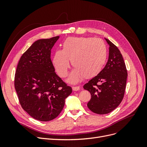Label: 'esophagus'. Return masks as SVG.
<instances>
[{
  "label": "esophagus",
  "mask_w": 147,
  "mask_h": 147,
  "mask_svg": "<svg viewBox=\"0 0 147 147\" xmlns=\"http://www.w3.org/2000/svg\"><path fill=\"white\" fill-rule=\"evenodd\" d=\"M80 89V86H73V87H72V90H73V91H79Z\"/></svg>",
  "instance_id": "1"
}]
</instances>
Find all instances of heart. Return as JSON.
Instances as JSON below:
<instances>
[{"instance_id": "heart-1", "label": "heart", "mask_w": 147, "mask_h": 147, "mask_svg": "<svg viewBox=\"0 0 147 147\" xmlns=\"http://www.w3.org/2000/svg\"><path fill=\"white\" fill-rule=\"evenodd\" d=\"M107 58V48L100 38L70 37L62 44V50H56L53 64L60 77H65L70 67L69 60L74 69L67 81L76 83L84 77L90 78L98 75L104 68Z\"/></svg>"}]
</instances>
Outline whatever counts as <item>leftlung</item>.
<instances>
[{
    "label": "left lung",
    "instance_id": "8db88e82",
    "mask_svg": "<svg viewBox=\"0 0 147 147\" xmlns=\"http://www.w3.org/2000/svg\"><path fill=\"white\" fill-rule=\"evenodd\" d=\"M107 63L101 72L83 86L91 93L87 106L97 114H107L121 103L125 91L127 72L121 52L109 40Z\"/></svg>",
    "mask_w": 147,
    "mask_h": 147
}]
</instances>
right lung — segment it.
I'll return each mask as SVG.
<instances>
[{
  "mask_svg": "<svg viewBox=\"0 0 147 147\" xmlns=\"http://www.w3.org/2000/svg\"><path fill=\"white\" fill-rule=\"evenodd\" d=\"M59 36L39 39L22 55L15 77L20 104L33 118L48 121L63 110L65 99L72 92L55 73L51 50Z\"/></svg>",
  "mask_w": 147,
  "mask_h": 147,
  "instance_id": "add662e5",
  "label": "right lung"
}]
</instances>
